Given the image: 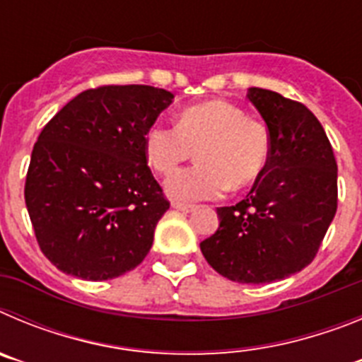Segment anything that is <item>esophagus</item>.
Returning <instances> with one entry per match:
<instances>
[{"label": "esophagus", "mask_w": 362, "mask_h": 362, "mask_svg": "<svg viewBox=\"0 0 362 362\" xmlns=\"http://www.w3.org/2000/svg\"><path fill=\"white\" fill-rule=\"evenodd\" d=\"M175 210H181V212H192L194 210V204H187V203H179V201H174L172 203Z\"/></svg>", "instance_id": "1"}]
</instances>
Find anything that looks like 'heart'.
<instances>
[{"label":"heart","instance_id":"b5f03b06","mask_svg":"<svg viewBox=\"0 0 362 362\" xmlns=\"http://www.w3.org/2000/svg\"><path fill=\"white\" fill-rule=\"evenodd\" d=\"M145 156L158 174L168 175L196 150L197 165L166 181L174 199L201 201L250 187L270 159V136L263 123L221 99L179 112L175 127L153 123L143 137Z\"/></svg>","mask_w":362,"mask_h":362}]
</instances>
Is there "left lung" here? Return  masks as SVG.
I'll return each mask as SVG.
<instances>
[{
  "label": "left lung",
  "instance_id": "left-lung-1",
  "mask_svg": "<svg viewBox=\"0 0 362 362\" xmlns=\"http://www.w3.org/2000/svg\"><path fill=\"white\" fill-rule=\"evenodd\" d=\"M248 99L267 123L270 159L245 199L217 209L219 228L201 252L226 279L263 284L313 261L337 210V163L305 105L257 86Z\"/></svg>",
  "mask_w": 362,
  "mask_h": 362
}]
</instances>
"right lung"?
Masks as SVG:
<instances>
[{"label":"right lung","instance_id":"1","mask_svg":"<svg viewBox=\"0 0 362 362\" xmlns=\"http://www.w3.org/2000/svg\"><path fill=\"white\" fill-rule=\"evenodd\" d=\"M172 99L148 85L99 86L45 124L25 203L37 245L57 270L107 281L146 257L170 203L146 165L143 137Z\"/></svg>","mask_w":362,"mask_h":362}]
</instances>
